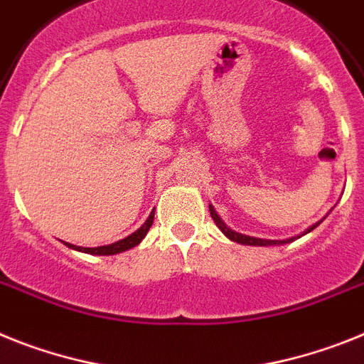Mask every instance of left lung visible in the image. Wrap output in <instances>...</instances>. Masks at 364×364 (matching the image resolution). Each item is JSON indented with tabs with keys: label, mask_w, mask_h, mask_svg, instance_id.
I'll return each instance as SVG.
<instances>
[{
	"label": "left lung",
	"mask_w": 364,
	"mask_h": 364,
	"mask_svg": "<svg viewBox=\"0 0 364 364\" xmlns=\"http://www.w3.org/2000/svg\"><path fill=\"white\" fill-rule=\"evenodd\" d=\"M210 213H212V219L215 220V225L219 226L220 232L226 235L228 239H232V241H235V243H241V245H252V247H267V245H279V243H289V241H293V239L300 237V235H296V237H291V239H285V241H269V239H257V237H250V235H243V234H237V232H234V230H230L228 226L220 220V217L217 215V212L213 210V206L210 204ZM321 225V220L316 223V225H313L311 228L306 230L304 234H307V232H311V230H315L316 226Z\"/></svg>",
	"instance_id": "obj_1"
}]
</instances>
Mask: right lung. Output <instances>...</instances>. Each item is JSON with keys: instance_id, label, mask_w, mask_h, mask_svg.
I'll return each mask as SVG.
<instances>
[{"instance_id": "1", "label": "right lung", "mask_w": 364, "mask_h": 364, "mask_svg": "<svg viewBox=\"0 0 364 364\" xmlns=\"http://www.w3.org/2000/svg\"><path fill=\"white\" fill-rule=\"evenodd\" d=\"M152 220H154V212L149 215V219L145 220L144 226L141 228H138L134 232V234H130L129 237L121 239V241H117V243H112V245H107V247H95V248H85V247H75V245H68V247L75 248V250H79V252H86V254H95V256H112V254H117V252H125V250H129V248L136 247V245L141 243V239L145 237V234L149 232V228H151Z\"/></svg>"}]
</instances>
